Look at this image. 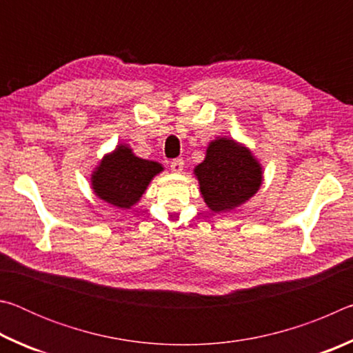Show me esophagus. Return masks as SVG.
<instances>
[{
  "instance_id": "1",
  "label": "esophagus",
  "mask_w": 353,
  "mask_h": 353,
  "mask_svg": "<svg viewBox=\"0 0 353 353\" xmlns=\"http://www.w3.org/2000/svg\"><path fill=\"white\" fill-rule=\"evenodd\" d=\"M182 170H183V160L182 159H174V160H172V162H171V171L176 172V174H177V172H181Z\"/></svg>"
}]
</instances>
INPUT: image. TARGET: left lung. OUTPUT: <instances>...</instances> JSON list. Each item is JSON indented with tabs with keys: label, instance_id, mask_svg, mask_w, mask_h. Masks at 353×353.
I'll list each match as a JSON object with an SVG mask.
<instances>
[{
	"label": "left lung",
	"instance_id": "8db88e82",
	"mask_svg": "<svg viewBox=\"0 0 353 353\" xmlns=\"http://www.w3.org/2000/svg\"><path fill=\"white\" fill-rule=\"evenodd\" d=\"M199 191L214 213H229L252 199L263 183V166L252 151L229 137L207 145L205 159L194 166Z\"/></svg>",
	"mask_w": 353,
	"mask_h": 353
}]
</instances>
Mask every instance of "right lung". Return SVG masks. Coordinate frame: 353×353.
Returning a JSON list of instances; mask_svg holds the SVG:
<instances>
[{"label":"right lung","mask_w":353,"mask_h":353,"mask_svg":"<svg viewBox=\"0 0 353 353\" xmlns=\"http://www.w3.org/2000/svg\"><path fill=\"white\" fill-rule=\"evenodd\" d=\"M163 170L162 163L141 159L128 143H119L94 166L90 185L93 193L105 204L130 210L139 204L152 179Z\"/></svg>","instance_id":"obj_1"}]
</instances>
